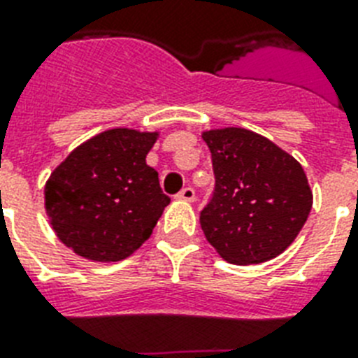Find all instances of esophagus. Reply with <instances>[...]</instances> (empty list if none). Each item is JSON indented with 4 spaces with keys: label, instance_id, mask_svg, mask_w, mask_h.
Here are the masks:
<instances>
[{
    "label": "esophagus",
    "instance_id": "34e87169",
    "mask_svg": "<svg viewBox=\"0 0 358 358\" xmlns=\"http://www.w3.org/2000/svg\"><path fill=\"white\" fill-rule=\"evenodd\" d=\"M176 199L185 200V202H193V200H194V189L193 187H184L178 194H176Z\"/></svg>",
    "mask_w": 358,
    "mask_h": 358
}]
</instances>
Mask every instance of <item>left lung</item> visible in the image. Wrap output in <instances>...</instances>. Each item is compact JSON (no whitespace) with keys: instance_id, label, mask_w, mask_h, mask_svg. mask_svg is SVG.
<instances>
[{"instance_id":"obj_1","label":"left lung","mask_w":358,"mask_h":358,"mask_svg":"<svg viewBox=\"0 0 358 358\" xmlns=\"http://www.w3.org/2000/svg\"><path fill=\"white\" fill-rule=\"evenodd\" d=\"M211 150L213 199L200 226L217 254L234 264L274 259L292 245L313 208L305 171L264 136L228 127L202 132Z\"/></svg>"}]
</instances>
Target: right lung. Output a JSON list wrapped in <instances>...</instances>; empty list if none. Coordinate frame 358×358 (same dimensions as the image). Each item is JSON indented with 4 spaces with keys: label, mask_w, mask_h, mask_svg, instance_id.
Here are the masks:
<instances>
[{
    "label": "right lung",
    "mask_w": 358,
    "mask_h": 358,
    "mask_svg": "<svg viewBox=\"0 0 358 358\" xmlns=\"http://www.w3.org/2000/svg\"><path fill=\"white\" fill-rule=\"evenodd\" d=\"M158 132L112 129L97 134L45 182V211L55 234L77 255L115 263L152 234L171 199L145 158Z\"/></svg>",
    "instance_id": "obj_1"
}]
</instances>
